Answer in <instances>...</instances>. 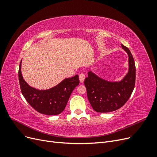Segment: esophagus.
Here are the masks:
<instances>
[{
    "label": "esophagus",
    "mask_w": 157,
    "mask_h": 157,
    "mask_svg": "<svg viewBox=\"0 0 157 157\" xmlns=\"http://www.w3.org/2000/svg\"><path fill=\"white\" fill-rule=\"evenodd\" d=\"M85 79V75L84 73H80L79 74V80L80 82L82 83L84 82V80Z\"/></svg>",
    "instance_id": "1"
}]
</instances>
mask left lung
I'll return each instance as SVG.
<instances>
[{
	"mask_svg": "<svg viewBox=\"0 0 157 157\" xmlns=\"http://www.w3.org/2000/svg\"><path fill=\"white\" fill-rule=\"evenodd\" d=\"M129 56V71L120 82H109L98 77L91 71L84 80L87 96L94 110L109 113L122 107L130 98L136 83V66L130 50L121 44Z\"/></svg>",
	"mask_w": 157,
	"mask_h": 157,
	"instance_id": "obj_1",
	"label": "left lung"
}]
</instances>
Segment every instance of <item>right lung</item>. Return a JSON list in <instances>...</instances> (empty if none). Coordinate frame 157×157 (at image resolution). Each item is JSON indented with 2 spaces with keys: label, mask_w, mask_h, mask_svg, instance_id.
<instances>
[{
  "label": "right lung",
  "mask_w": 157,
  "mask_h": 157,
  "mask_svg": "<svg viewBox=\"0 0 157 157\" xmlns=\"http://www.w3.org/2000/svg\"><path fill=\"white\" fill-rule=\"evenodd\" d=\"M21 61L18 77L21 91L27 101L36 111L47 115H57L63 111L73 90L79 84L78 76L65 78L57 86L48 90H39L28 85L21 72Z\"/></svg>",
  "instance_id": "obj_1"
}]
</instances>
